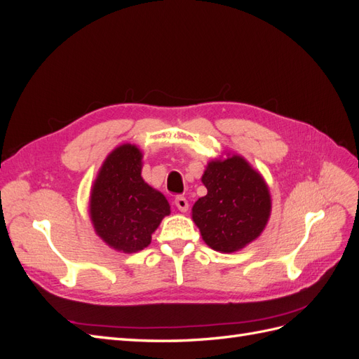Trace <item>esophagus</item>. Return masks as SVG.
<instances>
[{
	"mask_svg": "<svg viewBox=\"0 0 359 359\" xmlns=\"http://www.w3.org/2000/svg\"><path fill=\"white\" fill-rule=\"evenodd\" d=\"M175 205H177V208L181 212H186L189 210V202H187V199L184 198V196H177L175 198Z\"/></svg>",
	"mask_w": 359,
	"mask_h": 359,
	"instance_id": "34e87169",
	"label": "esophagus"
}]
</instances>
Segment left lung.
<instances>
[{
  "mask_svg": "<svg viewBox=\"0 0 359 359\" xmlns=\"http://www.w3.org/2000/svg\"><path fill=\"white\" fill-rule=\"evenodd\" d=\"M202 182L208 193L193 205V222L203 241L217 252L232 253L256 240L271 211L262 177L243 157L232 156L211 161Z\"/></svg>",
  "mask_w": 359,
  "mask_h": 359,
  "instance_id": "8db88e82",
  "label": "left lung"
}]
</instances>
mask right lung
<instances>
[{
  "instance_id": "add662e5",
  "label": "right lung",
  "mask_w": 359,
  "mask_h": 359,
  "mask_svg": "<svg viewBox=\"0 0 359 359\" xmlns=\"http://www.w3.org/2000/svg\"><path fill=\"white\" fill-rule=\"evenodd\" d=\"M142 154L121 145L103 163L91 191L90 214L102 240L124 253L144 250L161 219L170 212L166 198L140 177Z\"/></svg>"
}]
</instances>
